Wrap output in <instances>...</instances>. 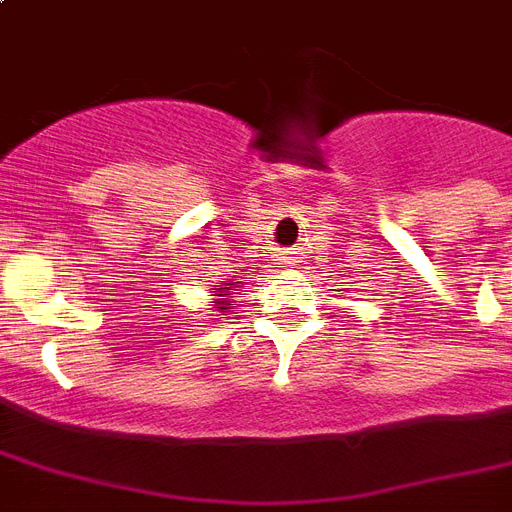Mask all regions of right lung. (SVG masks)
<instances>
[{
	"instance_id": "add662e5",
	"label": "right lung",
	"mask_w": 512,
	"mask_h": 512,
	"mask_svg": "<svg viewBox=\"0 0 512 512\" xmlns=\"http://www.w3.org/2000/svg\"><path fill=\"white\" fill-rule=\"evenodd\" d=\"M236 284H239V281H236ZM225 289H231V284H228V287H220V289H217V295H215V297H217V305H220L217 311L223 313V316H225V313H228V305H231V300H228V297L223 295ZM231 295H236V292H231Z\"/></svg>"
}]
</instances>
